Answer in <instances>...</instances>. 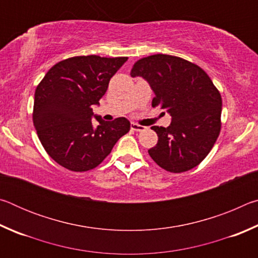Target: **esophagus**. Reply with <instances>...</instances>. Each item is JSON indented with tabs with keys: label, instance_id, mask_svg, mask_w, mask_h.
Listing matches in <instances>:
<instances>
[{
	"label": "esophagus",
	"instance_id": "34e87169",
	"mask_svg": "<svg viewBox=\"0 0 258 258\" xmlns=\"http://www.w3.org/2000/svg\"><path fill=\"white\" fill-rule=\"evenodd\" d=\"M131 127H132V130L137 131V132H142V131L146 130L145 126L139 125V124H137V123H132V124H131Z\"/></svg>",
	"mask_w": 258,
	"mask_h": 258
}]
</instances>
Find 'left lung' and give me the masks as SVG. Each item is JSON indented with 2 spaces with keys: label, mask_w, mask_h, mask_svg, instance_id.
Here are the masks:
<instances>
[{
  "label": "left lung",
  "mask_w": 258,
  "mask_h": 258,
  "mask_svg": "<svg viewBox=\"0 0 258 258\" xmlns=\"http://www.w3.org/2000/svg\"><path fill=\"white\" fill-rule=\"evenodd\" d=\"M154 91L152 107L172 116L168 127L152 126L157 145L148 150L155 163L171 173L196 167L206 158L221 131L222 98L209 76L197 64L178 56L154 54L134 63Z\"/></svg>",
  "instance_id": "1"
}]
</instances>
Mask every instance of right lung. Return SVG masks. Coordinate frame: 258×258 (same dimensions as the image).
I'll use <instances>...</instances> for the list:
<instances>
[{"label":"right lung","mask_w":258,"mask_h":258,"mask_svg":"<svg viewBox=\"0 0 258 258\" xmlns=\"http://www.w3.org/2000/svg\"><path fill=\"white\" fill-rule=\"evenodd\" d=\"M126 56H73L55 63L35 91L33 121L38 139L52 159L73 172L97 167L128 132L125 117L104 121L95 116L109 81L126 62Z\"/></svg>","instance_id":"1"}]
</instances>
